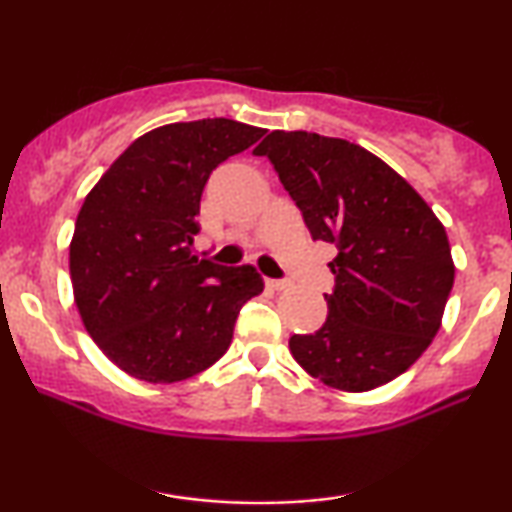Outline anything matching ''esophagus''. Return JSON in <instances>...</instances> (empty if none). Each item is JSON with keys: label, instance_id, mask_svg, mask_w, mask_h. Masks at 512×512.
<instances>
[{"label": "esophagus", "instance_id": "obj_1", "mask_svg": "<svg viewBox=\"0 0 512 512\" xmlns=\"http://www.w3.org/2000/svg\"><path fill=\"white\" fill-rule=\"evenodd\" d=\"M265 286L272 291H284L289 289V282H286V279H265Z\"/></svg>", "mask_w": 512, "mask_h": 512}]
</instances>
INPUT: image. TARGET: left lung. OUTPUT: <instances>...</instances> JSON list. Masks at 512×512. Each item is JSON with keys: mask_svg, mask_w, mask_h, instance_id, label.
<instances>
[{"mask_svg": "<svg viewBox=\"0 0 512 512\" xmlns=\"http://www.w3.org/2000/svg\"><path fill=\"white\" fill-rule=\"evenodd\" d=\"M254 153L275 165L312 240L338 247L328 317L312 335H293V359L340 391L391 382L443 321L454 284L443 223L401 174L347 139L275 130Z\"/></svg>", "mask_w": 512, "mask_h": 512, "instance_id": "1", "label": "left lung"}]
</instances>
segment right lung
Wrapping results in <instances>:
<instances>
[{
  "mask_svg": "<svg viewBox=\"0 0 512 512\" xmlns=\"http://www.w3.org/2000/svg\"><path fill=\"white\" fill-rule=\"evenodd\" d=\"M263 135L230 118L163 125L135 139L83 200L69 244L74 303L123 373L172 384L226 354L263 277L254 265L198 261L195 216L212 170Z\"/></svg>",
  "mask_w": 512,
  "mask_h": 512,
  "instance_id": "1",
  "label": "right lung"
}]
</instances>
